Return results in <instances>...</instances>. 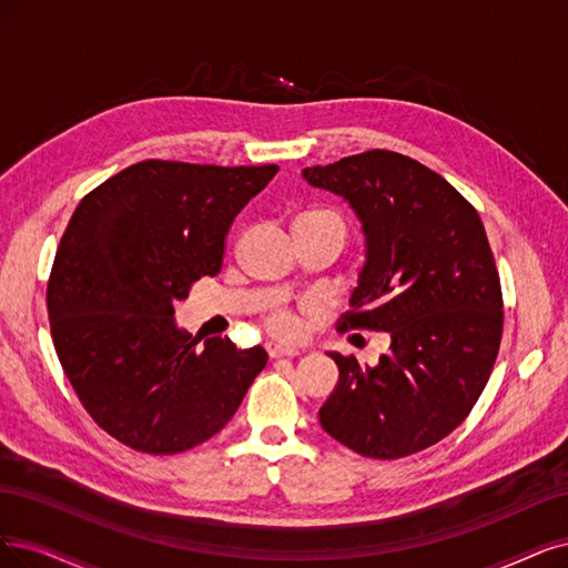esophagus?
<instances>
[{
  "label": "esophagus",
  "mask_w": 568,
  "mask_h": 568,
  "mask_svg": "<svg viewBox=\"0 0 568 568\" xmlns=\"http://www.w3.org/2000/svg\"><path fill=\"white\" fill-rule=\"evenodd\" d=\"M266 353L271 355V358H295V355H300V353H304V348H300V346H285V344H281V342H266Z\"/></svg>",
  "instance_id": "1"
}]
</instances>
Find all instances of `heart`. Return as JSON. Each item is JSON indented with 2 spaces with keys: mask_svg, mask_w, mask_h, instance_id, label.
<instances>
[{
  "mask_svg": "<svg viewBox=\"0 0 568 568\" xmlns=\"http://www.w3.org/2000/svg\"><path fill=\"white\" fill-rule=\"evenodd\" d=\"M300 220L329 222V224H334V226H337V229L342 231V236H346L344 220H342L337 213H332V210H308V213H304ZM271 327H273V332H278V334H292V332L297 329V323H295V318L290 316V313L276 311V313H273V316H271Z\"/></svg>",
  "mask_w": 568,
  "mask_h": 568,
  "instance_id": "heart-1",
  "label": "heart"
}]
</instances>
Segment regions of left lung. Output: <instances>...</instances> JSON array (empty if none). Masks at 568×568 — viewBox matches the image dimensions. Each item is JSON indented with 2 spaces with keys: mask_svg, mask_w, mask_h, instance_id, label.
<instances>
[{
  "mask_svg": "<svg viewBox=\"0 0 568 568\" xmlns=\"http://www.w3.org/2000/svg\"><path fill=\"white\" fill-rule=\"evenodd\" d=\"M302 178L344 199L365 264L344 327L388 332L376 365L327 355L339 382L323 430L369 458H403L447 437L485 390L503 334L500 281L477 210L418 161L372 150Z\"/></svg>",
  "mask_w": 568,
  "mask_h": 568,
  "instance_id": "8db88e82",
  "label": "left lung"
}]
</instances>
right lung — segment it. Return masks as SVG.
Segmentation results:
<instances>
[{
  "mask_svg": "<svg viewBox=\"0 0 568 568\" xmlns=\"http://www.w3.org/2000/svg\"><path fill=\"white\" fill-rule=\"evenodd\" d=\"M278 165L140 161L83 199L47 304L58 361L93 422L125 447L180 454L217 435L266 365L229 337L199 348L175 321L215 276L234 217Z\"/></svg>",
  "mask_w": 568,
  "mask_h": 568,
  "instance_id": "obj_1",
  "label": "right lung"
}]
</instances>
